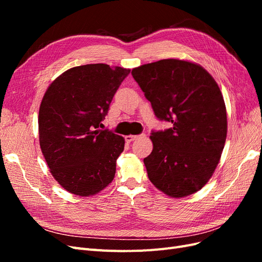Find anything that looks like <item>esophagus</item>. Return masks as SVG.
I'll list each match as a JSON object with an SVG mask.
<instances>
[{
	"mask_svg": "<svg viewBox=\"0 0 262 262\" xmlns=\"http://www.w3.org/2000/svg\"><path fill=\"white\" fill-rule=\"evenodd\" d=\"M140 136H132V134H129V136L125 137V141L128 142V143H130V142L134 141L136 139H138Z\"/></svg>",
	"mask_w": 262,
	"mask_h": 262,
	"instance_id": "1",
	"label": "esophagus"
}]
</instances>
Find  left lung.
Masks as SVG:
<instances>
[{
	"label": "left lung",
	"instance_id": "left-lung-1",
	"mask_svg": "<svg viewBox=\"0 0 262 262\" xmlns=\"http://www.w3.org/2000/svg\"><path fill=\"white\" fill-rule=\"evenodd\" d=\"M131 74L155 116L172 124L150 133L153 150L144 158L148 179L171 198L196 192L212 177L226 140L219 85L201 66L178 59L148 63Z\"/></svg>",
	"mask_w": 262,
	"mask_h": 262
}]
</instances>
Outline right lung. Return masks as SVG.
I'll return each mask as SVG.
<instances>
[{
	"label": "right lung",
	"mask_w": 262,
	"mask_h": 262,
	"mask_svg": "<svg viewBox=\"0 0 262 262\" xmlns=\"http://www.w3.org/2000/svg\"><path fill=\"white\" fill-rule=\"evenodd\" d=\"M130 70L104 63L75 67L50 84L39 108V142L54 179L89 196L114 180L124 139L101 130L117 90Z\"/></svg>",
	"instance_id": "add662e5"
}]
</instances>
